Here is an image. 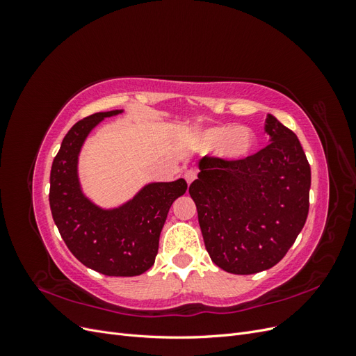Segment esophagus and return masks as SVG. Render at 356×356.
Returning <instances> with one entry per match:
<instances>
[{
    "mask_svg": "<svg viewBox=\"0 0 356 356\" xmlns=\"http://www.w3.org/2000/svg\"><path fill=\"white\" fill-rule=\"evenodd\" d=\"M184 178L187 181V184H191V182L197 178V172L195 169H188L184 172Z\"/></svg>",
    "mask_w": 356,
    "mask_h": 356,
    "instance_id": "obj_1",
    "label": "esophagus"
}]
</instances>
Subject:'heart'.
<instances>
[{"label": "heart", "instance_id": "heart-1", "mask_svg": "<svg viewBox=\"0 0 356 356\" xmlns=\"http://www.w3.org/2000/svg\"><path fill=\"white\" fill-rule=\"evenodd\" d=\"M199 144L207 149H215L225 161H241L250 157L257 147L252 129L246 126L220 124L204 129L197 136Z\"/></svg>", "mask_w": 356, "mask_h": 356}]
</instances>
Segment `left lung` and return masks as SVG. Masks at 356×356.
<instances>
[{
    "instance_id": "obj_1",
    "label": "left lung",
    "mask_w": 356,
    "mask_h": 356,
    "mask_svg": "<svg viewBox=\"0 0 356 356\" xmlns=\"http://www.w3.org/2000/svg\"><path fill=\"white\" fill-rule=\"evenodd\" d=\"M270 144L241 161L203 157L188 188L211 260L234 275L267 270L305 227L310 166L297 135L268 114Z\"/></svg>"
}]
</instances>
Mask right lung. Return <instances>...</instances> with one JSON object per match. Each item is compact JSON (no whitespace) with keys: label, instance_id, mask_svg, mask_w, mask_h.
Listing matches in <instances>:
<instances>
[{"label":"right lung","instance_id":"add662e5","mask_svg":"<svg viewBox=\"0 0 356 356\" xmlns=\"http://www.w3.org/2000/svg\"><path fill=\"white\" fill-rule=\"evenodd\" d=\"M122 113H96L70 129L53 160L49 202L63 242L80 263L106 276H138L154 264L168 212L186 193L187 182H148L114 208H102L84 195L79 178L81 147L102 120Z\"/></svg>","mask_w":356,"mask_h":356}]
</instances>
